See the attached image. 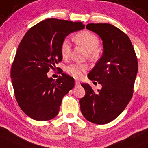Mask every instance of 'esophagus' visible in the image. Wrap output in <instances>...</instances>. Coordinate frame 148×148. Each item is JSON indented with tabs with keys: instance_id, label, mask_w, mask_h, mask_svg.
Here are the masks:
<instances>
[{
	"instance_id": "1",
	"label": "esophagus",
	"mask_w": 148,
	"mask_h": 148,
	"mask_svg": "<svg viewBox=\"0 0 148 148\" xmlns=\"http://www.w3.org/2000/svg\"><path fill=\"white\" fill-rule=\"evenodd\" d=\"M75 85H77V86L80 85V82H79V80H77V79H76V80H75Z\"/></svg>"
}]
</instances>
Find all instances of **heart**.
<instances>
[{
    "label": "heart",
    "mask_w": 148,
    "mask_h": 148,
    "mask_svg": "<svg viewBox=\"0 0 148 148\" xmlns=\"http://www.w3.org/2000/svg\"><path fill=\"white\" fill-rule=\"evenodd\" d=\"M74 41L78 45L83 46L88 51V54L90 58H95L98 55V47L100 41L97 36L93 33L84 30L78 33L74 37ZM71 52V45L69 40L66 39L60 45V53L63 59H67L69 57ZM88 66L82 63H73L66 68V71L74 78L79 79L82 77L83 73L86 72Z\"/></svg>",
    "instance_id": "1"
}]
</instances>
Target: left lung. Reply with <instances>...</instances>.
<instances>
[{
    "label": "left lung",
    "mask_w": 148,
    "mask_h": 148,
    "mask_svg": "<svg viewBox=\"0 0 148 148\" xmlns=\"http://www.w3.org/2000/svg\"><path fill=\"white\" fill-rule=\"evenodd\" d=\"M86 28L103 41V55L88 75L102 88L94 92L89 84H81L85 96L79 100L80 110L90 122L106 124L118 118L132 99L137 58L130 38L115 26L90 23Z\"/></svg>",
    "instance_id": "obj_1"
}]
</instances>
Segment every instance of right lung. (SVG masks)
<instances>
[{"label":"right lung","instance_id":"right-lung-1","mask_svg":"<svg viewBox=\"0 0 148 148\" xmlns=\"http://www.w3.org/2000/svg\"><path fill=\"white\" fill-rule=\"evenodd\" d=\"M84 28L81 22L47 19L29 29L22 39L11 78L18 104L32 119L55 118L63 97L74 87V78L67 74L55 80L47 74L62 60L60 45L66 37Z\"/></svg>","mask_w":148,"mask_h":148}]
</instances>
